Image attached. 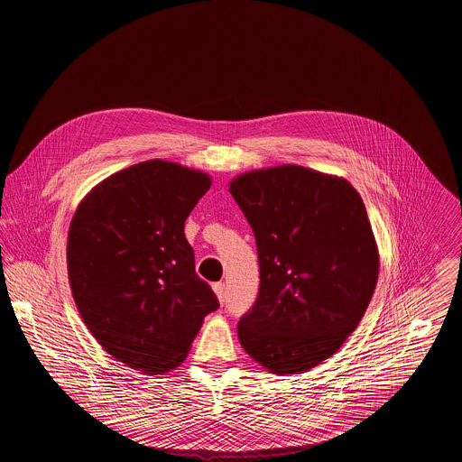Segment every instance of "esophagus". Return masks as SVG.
<instances>
[{"label":"esophagus","mask_w":462,"mask_h":462,"mask_svg":"<svg viewBox=\"0 0 462 462\" xmlns=\"http://www.w3.org/2000/svg\"><path fill=\"white\" fill-rule=\"evenodd\" d=\"M213 291H215L218 302L224 306V302H226V284H222V282L213 284Z\"/></svg>","instance_id":"34e87169"}]
</instances>
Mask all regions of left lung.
<instances>
[{
	"mask_svg": "<svg viewBox=\"0 0 462 462\" xmlns=\"http://www.w3.org/2000/svg\"><path fill=\"white\" fill-rule=\"evenodd\" d=\"M229 192L254 231L262 279L238 339L268 372L304 374L337 352L375 291L365 202L345 178L291 163L244 172Z\"/></svg>",
	"mask_w": 462,
	"mask_h": 462,
	"instance_id": "left-lung-1",
	"label": "left lung"
}]
</instances>
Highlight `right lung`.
Here are the masks:
<instances>
[{
  "mask_svg": "<svg viewBox=\"0 0 462 462\" xmlns=\"http://www.w3.org/2000/svg\"><path fill=\"white\" fill-rule=\"evenodd\" d=\"M209 187L206 172L147 160L97 183L72 215L67 273L76 308L97 343L142 374L180 366L218 308L185 238V220Z\"/></svg>",
  "mask_w": 462,
  "mask_h": 462,
  "instance_id": "right-lung-1",
  "label": "right lung"
}]
</instances>
